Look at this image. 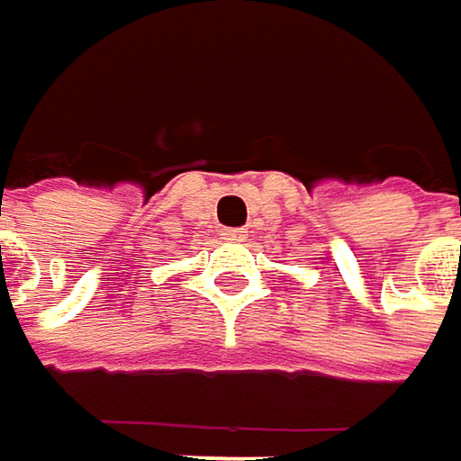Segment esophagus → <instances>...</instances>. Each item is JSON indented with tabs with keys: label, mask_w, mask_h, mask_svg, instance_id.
<instances>
[{
	"label": "esophagus",
	"mask_w": 461,
	"mask_h": 461,
	"mask_svg": "<svg viewBox=\"0 0 461 461\" xmlns=\"http://www.w3.org/2000/svg\"><path fill=\"white\" fill-rule=\"evenodd\" d=\"M224 240H230V242H242V240H245V230L230 227V230H224Z\"/></svg>",
	"instance_id": "1"
}]
</instances>
